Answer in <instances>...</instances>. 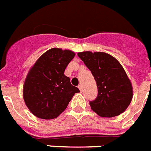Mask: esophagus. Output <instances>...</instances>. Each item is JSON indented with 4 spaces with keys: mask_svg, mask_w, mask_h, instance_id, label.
Returning a JSON list of instances; mask_svg holds the SVG:
<instances>
[{
    "mask_svg": "<svg viewBox=\"0 0 151 151\" xmlns=\"http://www.w3.org/2000/svg\"><path fill=\"white\" fill-rule=\"evenodd\" d=\"M78 88H79V90H80V91H82V85H81V84L78 85Z\"/></svg>",
    "mask_w": 151,
    "mask_h": 151,
    "instance_id": "esophagus-1",
    "label": "esophagus"
}]
</instances>
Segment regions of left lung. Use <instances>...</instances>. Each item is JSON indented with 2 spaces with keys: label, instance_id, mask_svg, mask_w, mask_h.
I'll use <instances>...</instances> for the list:
<instances>
[{
  "label": "left lung",
  "instance_id": "8db88e82",
  "mask_svg": "<svg viewBox=\"0 0 151 151\" xmlns=\"http://www.w3.org/2000/svg\"><path fill=\"white\" fill-rule=\"evenodd\" d=\"M93 75L98 96L90 101L91 110L103 118H113L123 113L133 98L131 80L121 63L110 54L85 51L78 53Z\"/></svg>",
  "mask_w": 151,
  "mask_h": 151
}]
</instances>
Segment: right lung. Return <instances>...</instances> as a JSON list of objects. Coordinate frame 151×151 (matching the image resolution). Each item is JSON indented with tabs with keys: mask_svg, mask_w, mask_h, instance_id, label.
Instances as JSON below:
<instances>
[{
	"mask_svg": "<svg viewBox=\"0 0 151 151\" xmlns=\"http://www.w3.org/2000/svg\"><path fill=\"white\" fill-rule=\"evenodd\" d=\"M75 56L69 50L52 48L30 68L24 82L23 97L33 115L41 119L56 118L65 111L75 93L80 92L64 75Z\"/></svg>",
	"mask_w": 151,
	"mask_h": 151,
	"instance_id": "1",
	"label": "right lung"
}]
</instances>
